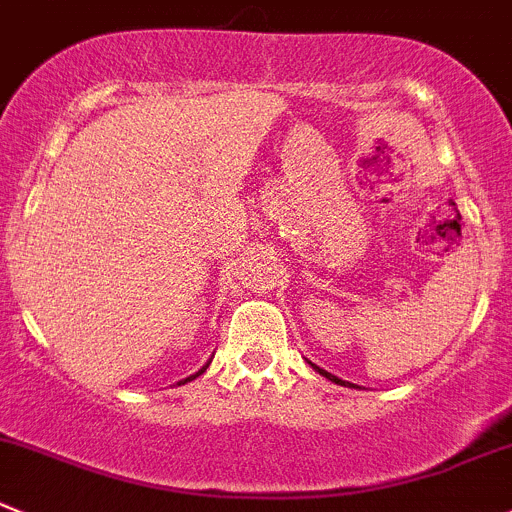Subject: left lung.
<instances>
[{
    "label": "left lung",
    "instance_id": "left-lung-1",
    "mask_svg": "<svg viewBox=\"0 0 512 512\" xmlns=\"http://www.w3.org/2000/svg\"><path fill=\"white\" fill-rule=\"evenodd\" d=\"M307 362H310V360H307ZM310 365H312V370H315V372H320L322 377H327V380H330V382H335V385H342V388H357V385H352V382H347V380H340V377H337V375H332V372L322 370V367H320V365H315V362H310Z\"/></svg>",
    "mask_w": 512,
    "mask_h": 512
}]
</instances>
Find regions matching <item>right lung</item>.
<instances>
[{
  "mask_svg": "<svg viewBox=\"0 0 512 512\" xmlns=\"http://www.w3.org/2000/svg\"><path fill=\"white\" fill-rule=\"evenodd\" d=\"M210 362H212V360H207V362H205V365H202V367H200V370H197V372H195V375L185 377V380H180V382H177V385H185V382H190V380H195V377H200V375H202V372H205V370H207V367H210Z\"/></svg>",
  "mask_w": 512,
  "mask_h": 512,
  "instance_id": "right-lung-1",
  "label": "right lung"
}]
</instances>
